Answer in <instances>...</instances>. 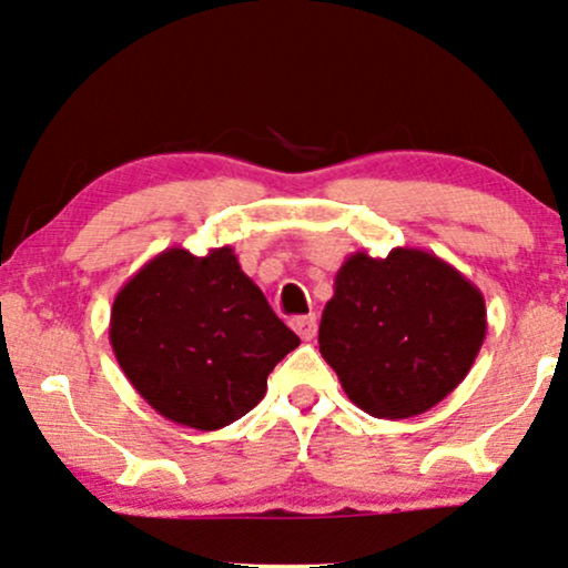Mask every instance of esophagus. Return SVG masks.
<instances>
[{"label":"esophagus","mask_w":568,"mask_h":568,"mask_svg":"<svg viewBox=\"0 0 568 568\" xmlns=\"http://www.w3.org/2000/svg\"><path fill=\"white\" fill-rule=\"evenodd\" d=\"M291 327L298 333L304 341H312L317 336V317L314 314H304V317H293Z\"/></svg>","instance_id":"1"}]
</instances>
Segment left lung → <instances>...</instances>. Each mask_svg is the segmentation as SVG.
Masks as SVG:
<instances>
[{
	"label": "left lung",
	"mask_w": 568,
	"mask_h": 568,
	"mask_svg": "<svg viewBox=\"0 0 568 568\" xmlns=\"http://www.w3.org/2000/svg\"><path fill=\"white\" fill-rule=\"evenodd\" d=\"M487 336L481 291L423 248L357 251L320 320V354L373 418H413L466 378Z\"/></svg>",
	"instance_id": "obj_1"
}]
</instances>
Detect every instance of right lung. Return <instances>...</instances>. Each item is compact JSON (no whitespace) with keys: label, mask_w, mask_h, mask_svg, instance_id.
Instances as JSON below:
<instances>
[{"label":"right lung","mask_w":568,"mask_h":568,"mask_svg":"<svg viewBox=\"0 0 568 568\" xmlns=\"http://www.w3.org/2000/svg\"><path fill=\"white\" fill-rule=\"evenodd\" d=\"M302 344L230 245L206 256L161 251L126 280L111 346L136 394L163 418L216 432L266 394V375Z\"/></svg>","instance_id":"obj_1"}]
</instances>
